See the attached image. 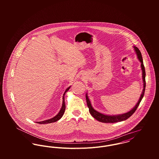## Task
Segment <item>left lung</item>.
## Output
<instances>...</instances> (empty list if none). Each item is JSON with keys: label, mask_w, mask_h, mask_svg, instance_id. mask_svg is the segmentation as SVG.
I'll return each instance as SVG.
<instances>
[{"label": "left lung", "mask_w": 159, "mask_h": 159, "mask_svg": "<svg viewBox=\"0 0 159 159\" xmlns=\"http://www.w3.org/2000/svg\"><path fill=\"white\" fill-rule=\"evenodd\" d=\"M134 50L136 52L137 55V57L139 60V61L141 62V68L142 70V78H143V89L141 92V94L140 95V97L139 98L138 102H137L135 106L129 111L125 113L120 114H116V115H108V114H104L101 113L93 109L91 105V101L89 98V97L88 95V93L86 94V99L87 102V105L89 108V113H91V115L97 120L103 122V123H114L117 122H121L123 120H125L129 118L133 114L135 113L136 111L137 108L138 107L142 98L144 97V91H145V88H146V81H145V77H146V72H145V68L143 64V58L141 56V53L139 49L136 47L135 46H134Z\"/></svg>", "instance_id": "1"}]
</instances>
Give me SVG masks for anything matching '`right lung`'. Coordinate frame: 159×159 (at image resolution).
Here are the masks:
<instances>
[{
    "label": "right lung",
    "mask_w": 159,
    "mask_h": 159,
    "mask_svg": "<svg viewBox=\"0 0 159 159\" xmlns=\"http://www.w3.org/2000/svg\"><path fill=\"white\" fill-rule=\"evenodd\" d=\"M70 87L71 86H69L68 88L64 92V95H63V97H62V107H61V110H60V111H59V112L58 113V114L56 116H55L54 117L51 118V119L45 120H43V121H41V122H37V123L40 124H50V123H52V122H56V121L59 120L62 117V116L64 115V112H65V110H66V104H65L64 96H65L66 93L70 89Z\"/></svg>",
    "instance_id": "1"
}]
</instances>
